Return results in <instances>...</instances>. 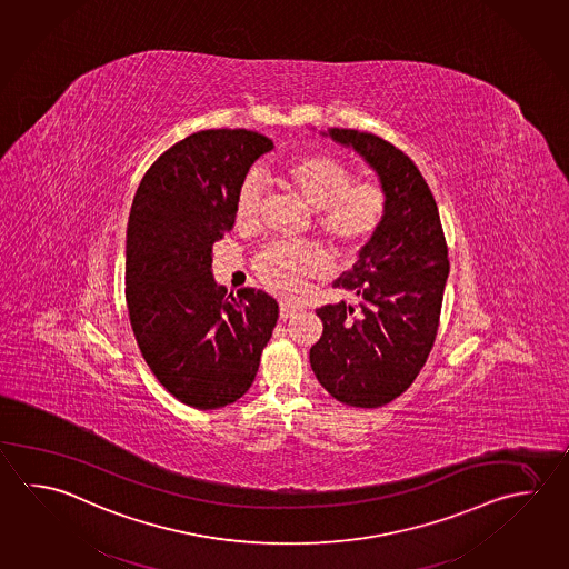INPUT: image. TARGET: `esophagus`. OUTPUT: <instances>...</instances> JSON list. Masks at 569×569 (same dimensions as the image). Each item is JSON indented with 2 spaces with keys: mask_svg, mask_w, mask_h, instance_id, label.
Masks as SVG:
<instances>
[{
  "mask_svg": "<svg viewBox=\"0 0 569 569\" xmlns=\"http://www.w3.org/2000/svg\"><path fill=\"white\" fill-rule=\"evenodd\" d=\"M293 313H296V310L290 308V306H286V303H281V306H279V318H281L283 322H286V320H290Z\"/></svg>",
  "mask_w": 569,
  "mask_h": 569,
  "instance_id": "1",
  "label": "esophagus"
}]
</instances>
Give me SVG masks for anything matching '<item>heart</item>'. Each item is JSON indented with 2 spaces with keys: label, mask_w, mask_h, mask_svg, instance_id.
Returning <instances> with one entry per match:
<instances>
[{
  "label": "heart",
  "mask_w": 569,
  "mask_h": 569,
  "mask_svg": "<svg viewBox=\"0 0 569 569\" xmlns=\"http://www.w3.org/2000/svg\"><path fill=\"white\" fill-rule=\"evenodd\" d=\"M283 182L301 203L313 211L318 233L338 251L355 253L375 236L387 217L388 199L378 182H355L352 171L328 154H306L279 169ZM263 201V182L247 174L236 197L237 223L258 219ZM330 268V258L310 243H269L256 256L253 269L268 290L293 300L303 281L318 278Z\"/></svg>",
  "instance_id": "b5f03b06"
}]
</instances>
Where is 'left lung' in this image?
I'll list each match as a JSON object with an SVG mask.
<instances>
[{"instance_id":"8db88e82","label":"left lung","mask_w":569,"mask_h":569,"mask_svg":"<svg viewBox=\"0 0 569 569\" xmlns=\"http://www.w3.org/2000/svg\"><path fill=\"white\" fill-rule=\"evenodd\" d=\"M322 134L352 147L375 169L388 207L355 268L332 283L355 303L316 310L323 332L310 348L311 370L343 405L382 407L415 382L432 350L449 249L429 184L402 150L370 132Z\"/></svg>"}]
</instances>
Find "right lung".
<instances>
[{"mask_svg": "<svg viewBox=\"0 0 569 569\" xmlns=\"http://www.w3.org/2000/svg\"><path fill=\"white\" fill-rule=\"evenodd\" d=\"M273 142L246 129L194 132L142 177L127 227V306L140 355L182 405L243 397L278 323V301L213 278V246L236 223L237 189Z\"/></svg>", "mask_w": 569, "mask_h": 569, "instance_id": "obj_1", "label": "right lung"}]
</instances>
